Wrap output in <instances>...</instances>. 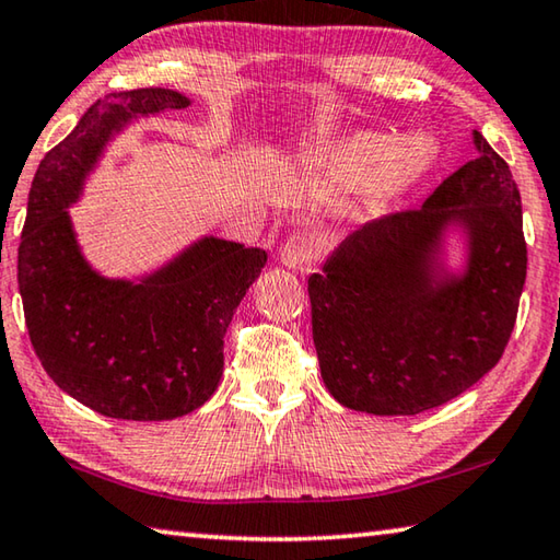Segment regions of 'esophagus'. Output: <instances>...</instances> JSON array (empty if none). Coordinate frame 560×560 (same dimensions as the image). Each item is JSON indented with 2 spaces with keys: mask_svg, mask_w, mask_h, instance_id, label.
Here are the masks:
<instances>
[{
  "mask_svg": "<svg viewBox=\"0 0 560 560\" xmlns=\"http://www.w3.org/2000/svg\"><path fill=\"white\" fill-rule=\"evenodd\" d=\"M315 258V245L307 238V235H290L280 250V260L285 268H302V265L312 262Z\"/></svg>",
  "mask_w": 560,
  "mask_h": 560,
  "instance_id": "34e87169",
  "label": "esophagus"
}]
</instances>
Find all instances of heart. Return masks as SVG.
<instances>
[{
    "instance_id": "1",
    "label": "heart",
    "mask_w": 560,
    "mask_h": 560,
    "mask_svg": "<svg viewBox=\"0 0 560 560\" xmlns=\"http://www.w3.org/2000/svg\"><path fill=\"white\" fill-rule=\"evenodd\" d=\"M438 144L428 135L390 137L378 132L354 135L329 152V162L349 182H371L376 206L420 179L435 162Z\"/></svg>"
}]
</instances>
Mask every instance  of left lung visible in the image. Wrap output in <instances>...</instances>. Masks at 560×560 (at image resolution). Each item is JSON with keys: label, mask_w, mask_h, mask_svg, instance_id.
Segmentation results:
<instances>
[{"label": "left lung", "mask_w": 560, "mask_h": 560, "mask_svg": "<svg viewBox=\"0 0 560 560\" xmlns=\"http://www.w3.org/2000/svg\"><path fill=\"white\" fill-rule=\"evenodd\" d=\"M477 160L428 196L347 235L310 275L312 339L322 378L341 406L418 416L465 394L497 366L526 280L522 196L482 135ZM468 233V268L447 273L439 241Z\"/></svg>", "instance_id": "obj_1"}]
</instances>
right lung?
Wrapping results in <instances>:
<instances>
[{"mask_svg": "<svg viewBox=\"0 0 560 560\" xmlns=\"http://www.w3.org/2000/svg\"><path fill=\"white\" fill-rule=\"evenodd\" d=\"M166 88L110 93L38 164L19 243L28 339L58 388L117 420L191 413L219 386L223 337L268 253L201 238L147 278L107 280L83 260L68 206L105 142L132 117L182 110Z\"/></svg>", "mask_w": 560, "mask_h": 560, "instance_id": "add662e5", "label": "right lung"}]
</instances>
